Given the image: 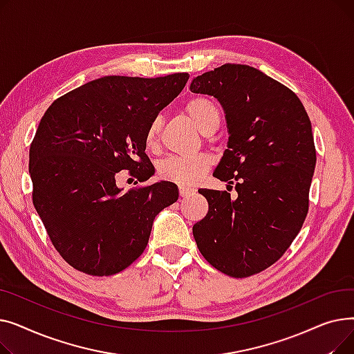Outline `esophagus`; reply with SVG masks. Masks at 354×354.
Instances as JSON below:
<instances>
[{
    "label": "esophagus",
    "mask_w": 354,
    "mask_h": 354,
    "mask_svg": "<svg viewBox=\"0 0 354 354\" xmlns=\"http://www.w3.org/2000/svg\"><path fill=\"white\" fill-rule=\"evenodd\" d=\"M192 192H194V189H192V188L179 187V195H180V198H188Z\"/></svg>",
    "instance_id": "esophagus-1"
}]
</instances>
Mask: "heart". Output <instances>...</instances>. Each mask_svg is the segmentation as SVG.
<instances>
[{"instance_id": "heart-1", "label": "heart", "mask_w": 354, "mask_h": 354, "mask_svg": "<svg viewBox=\"0 0 354 354\" xmlns=\"http://www.w3.org/2000/svg\"><path fill=\"white\" fill-rule=\"evenodd\" d=\"M185 113L205 135L214 133L221 122V110L218 104L205 96H196L188 100L187 104H185ZM160 126V118H156L149 124L145 135V145L149 149L156 147ZM209 166L211 159L203 153L191 156H172L160 163L159 175L167 180L180 185V187H192V185L201 180L203 174L209 169Z\"/></svg>"}]
</instances>
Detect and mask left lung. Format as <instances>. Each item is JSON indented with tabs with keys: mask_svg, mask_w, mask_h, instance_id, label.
<instances>
[{
	"mask_svg": "<svg viewBox=\"0 0 354 354\" xmlns=\"http://www.w3.org/2000/svg\"><path fill=\"white\" fill-rule=\"evenodd\" d=\"M192 93L224 109L228 143L214 171L235 182L227 191L199 189L208 214L194 225L207 261L244 278L272 266L300 232L308 211L315 147L307 111L288 87L247 64H224L194 77Z\"/></svg>",
	"mask_w": 354,
	"mask_h": 354,
	"instance_id": "1",
	"label": "left lung"
}]
</instances>
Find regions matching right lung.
Masks as SVG:
<instances>
[{"mask_svg":"<svg viewBox=\"0 0 354 354\" xmlns=\"http://www.w3.org/2000/svg\"><path fill=\"white\" fill-rule=\"evenodd\" d=\"M188 79L106 76L62 96L41 118L30 146L32 203L73 268L97 277L123 271L145 251L156 215L178 201L172 182L123 192L116 178L153 175L146 130Z\"/></svg>","mask_w":354,"mask_h":354,"instance_id":"right-lung-1","label":"right lung"}]
</instances>
